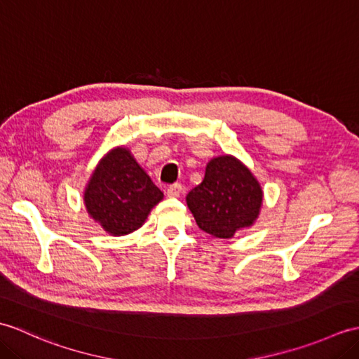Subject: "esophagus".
I'll use <instances>...</instances> for the list:
<instances>
[{
	"label": "esophagus",
	"instance_id": "34e87169",
	"mask_svg": "<svg viewBox=\"0 0 359 359\" xmlns=\"http://www.w3.org/2000/svg\"><path fill=\"white\" fill-rule=\"evenodd\" d=\"M182 189H184V188H182L180 184H172V185L168 187L166 194H168V197H179L182 194Z\"/></svg>",
	"mask_w": 359,
	"mask_h": 359
}]
</instances>
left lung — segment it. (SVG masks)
<instances>
[{
	"label": "left lung",
	"instance_id": "obj_1",
	"mask_svg": "<svg viewBox=\"0 0 359 359\" xmlns=\"http://www.w3.org/2000/svg\"><path fill=\"white\" fill-rule=\"evenodd\" d=\"M201 230L215 238L230 239L253 225L262 203V189L255 175L238 158L222 156L207 165L205 177L187 196Z\"/></svg>",
	"mask_w": 359,
	"mask_h": 359
}]
</instances>
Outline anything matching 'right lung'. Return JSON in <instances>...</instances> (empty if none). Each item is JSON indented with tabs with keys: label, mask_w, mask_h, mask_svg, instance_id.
Listing matches in <instances>:
<instances>
[{
	"label": "right lung",
	"mask_w": 359,
	"mask_h": 359,
	"mask_svg": "<svg viewBox=\"0 0 359 359\" xmlns=\"http://www.w3.org/2000/svg\"><path fill=\"white\" fill-rule=\"evenodd\" d=\"M163 193L126 148H117L97 166L85 193L86 208L106 231L123 236L140 228Z\"/></svg>",
	"instance_id": "right-lung-1"
}]
</instances>
